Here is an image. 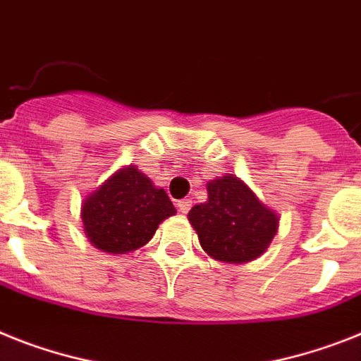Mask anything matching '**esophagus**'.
Here are the masks:
<instances>
[{"label":"esophagus","mask_w":361,"mask_h":361,"mask_svg":"<svg viewBox=\"0 0 361 361\" xmlns=\"http://www.w3.org/2000/svg\"><path fill=\"white\" fill-rule=\"evenodd\" d=\"M190 207H192V202H190V200H180V202H178V209H180L181 213H189Z\"/></svg>","instance_id":"esophagus-1"}]
</instances>
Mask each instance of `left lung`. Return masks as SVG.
Masks as SVG:
<instances>
[{
    "mask_svg": "<svg viewBox=\"0 0 361 361\" xmlns=\"http://www.w3.org/2000/svg\"><path fill=\"white\" fill-rule=\"evenodd\" d=\"M207 202L189 211L200 244L222 262H250L266 251L279 218L235 176L207 183Z\"/></svg>",
    "mask_w": 361,
    "mask_h": 361,
    "instance_id": "left-lung-1",
    "label": "left lung"
}]
</instances>
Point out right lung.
Instances as JSON below:
<instances>
[{"label": "right lung", "instance_id": "right-lung-1", "mask_svg": "<svg viewBox=\"0 0 361 361\" xmlns=\"http://www.w3.org/2000/svg\"><path fill=\"white\" fill-rule=\"evenodd\" d=\"M176 214L171 198L135 166L115 172L82 204L84 231L93 246L128 253L145 246L157 226Z\"/></svg>", "mask_w": 361, "mask_h": 361}]
</instances>
